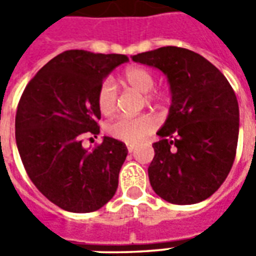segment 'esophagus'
Instances as JSON below:
<instances>
[{
  "label": "esophagus",
  "mask_w": 256,
  "mask_h": 256,
  "mask_svg": "<svg viewBox=\"0 0 256 256\" xmlns=\"http://www.w3.org/2000/svg\"><path fill=\"white\" fill-rule=\"evenodd\" d=\"M134 150H136V145L133 144H128V150L132 154V152H134Z\"/></svg>",
  "instance_id": "obj_1"
}]
</instances>
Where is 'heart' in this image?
Wrapping results in <instances>:
<instances>
[{
	"label": "heart",
	"mask_w": 256,
	"mask_h": 256,
	"mask_svg": "<svg viewBox=\"0 0 256 256\" xmlns=\"http://www.w3.org/2000/svg\"><path fill=\"white\" fill-rule=\"evenodd\" d=\"M124 79L134 90L142 94L150 93L155 86L154 75L142 67H130L124 72ZM148 101H152L154 97L148 96ZM97 106L102 115H111L116 108V88L111 78L102 80V84L97 92ZM155 123L152 118L141 115L137 118H119L114 122L106 124V133L114 138L128 142L137 144L154 130Z\"/></svg>",
	"instance_id": "obj_1"
}]
</instances>
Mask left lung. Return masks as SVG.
Wrapping results in <instances>:
<instances>
[{
	"label": "left lung",
	"instance_id": "left-lung-1",
	"mask_svg": "<svg viewBox=\"0 0 256 256\" xmlns=\"http://www.w3.org/2000/svg\"><path fill=\"white\" fill-rule=\"evenodd\" d=\"M166 75L172 106L152 144L148 177L158 196L194 204L218 190L230 172L238 140V102L225 75L188 49L163 46L132 56Z\"/></svg>",
	"mask_w": 256,
	"mask_h": 256
}]
</instances>
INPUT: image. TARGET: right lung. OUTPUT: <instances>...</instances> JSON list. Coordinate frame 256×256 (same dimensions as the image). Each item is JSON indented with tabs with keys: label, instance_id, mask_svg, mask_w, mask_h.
<instances>
[{
	"label": "right lung",
	"instance_id": "add662e5",
	"mask_svg": "<svg viewBox=\"0 0 256 256\" xmlns=\"http://www.w3.org/2000/svg\"><path fill=\"white\" fill-rule=\"evenodd\" d=\"M128 58L88 50L53 58L26 86L16 112V145L28 177L60 208L92 212L116 192L128 148L102 137L93 150L84 133L98 134L97 92L102 80Z\"/></svg>",
	"mask_w": 256,
	"mask_h": 256
}]
</instances>
